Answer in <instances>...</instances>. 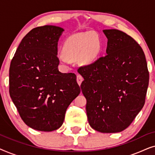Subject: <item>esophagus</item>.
<instances>
[{"mask_svg": "<svg viewBox=\"0 0 155 155\" xmlns=\"http://www.w3.org/2000/svg\"><path fill=\"white\" fill-rule=\"evenodd\" d=\"M82 81H83V78H82L80 75H77V82H78V84L80 85Z\"/></svg>", "mask_w": 155, "mask_h": 155, "instance_id": "34e87169", "label": "esophagus"}]
</instances>
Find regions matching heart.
I'll use <instances>...</instances> for the list:
<instances>
[{
  "mask_svg": "<svg viewBox=\"0 0 155 155\" xmlns=\"http://www.w3.org/2000/svg\"><path fill=\"white\" fill-rule=\"evenodd\" d=\"M100 41L96 36L88 34L73 35L65 40L63 44V54L59 56L63 64L67 65L68 59H75L82 64L92 63L97 58L100 51Z\"/></svg>",
  "mask_w": 155,
  "mask_h": 155,
  "instance_id": "obj_1",
  "label": "heart"
}]
</instances>
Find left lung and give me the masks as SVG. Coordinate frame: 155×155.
Returning a JSON list of instances; mask_svg holds the SVG:
<instances>
[{"instance_id": "8db88e82", "label": "left lung", "mask_w": 155, "mask_h": 155, "mask_svg": "<svg viewBox=\"0 0 155 155\" xmlns=\"http://www.w3.org/2000/svg\"><path fill=\"white\" fill-rule=\"evenodd\" d=\"M107 55L80 67L90 126L104 133L121 132L143 109L149 84L145 56L135 40L118 29H104Z\"/></svg>"}]
</instances>
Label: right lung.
Segmentation results:
<instances>
[{"label":"right lung","mask_w":155,"mask_h":155,"mask_svg":"<svg viewBox=\"0 0 155 155\" xmlns=\"http://www.w3.org/2000/svg\"><path fill=\"white\" fill-rule=\"evenodd\" d=\"M63 31L54 25L31 29L10 63V97L25 124L37 130L60 128L67 108L80 93L75 74L58 69V41Z\"/></svg>","instance_id":"right-lung-1"}]
</instances>
